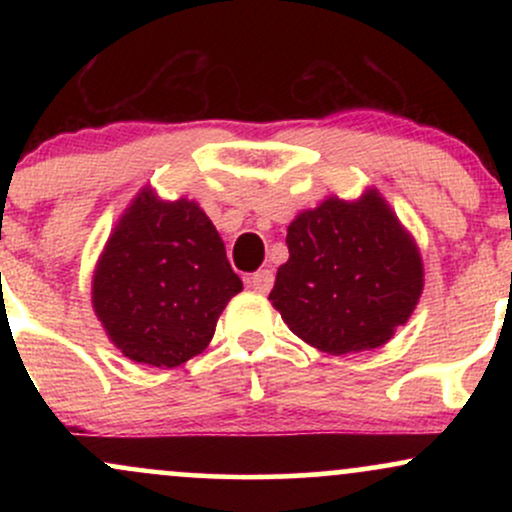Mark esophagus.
I'll use <instances>...</instances> for the list:
<instances>
[{
  "label": "esophagus",
  "instance_id": "esophagus-1",
  "mask_svg": "<svg viewBox=\"0 0 512 512\" xmlns=\"http://www.w3.org/2000/svg\"><path fill=\"white\" fill-rule=\"evenodd\" d=\"M245 284H248V289L255 293H269L274 284V274L269 272V269H260V272L250 274L248 279H245Z\"/></svg>",
  "mask_w": 512,
  "mask_h": 512
}]
</instances>
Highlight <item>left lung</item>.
Wrapping results in <instances>:
<instances>
[{
    "label": "left lung",
    "instance_id": "obj_1",
    "mask_svg": "<svg viewBox=\"0 0 512 512\" xmlns=\"http://www.w3.org/2000/svg\"><path fill=\"white\" fill-rule=\"evenodd\" d=\"M286 245L269 301L296 337L325 354L387 344L424 293L419 245L375 187L301 211Z\"/></svg>",
    "mask_w": 512,
    "mask_h": 512
}]
</instances>
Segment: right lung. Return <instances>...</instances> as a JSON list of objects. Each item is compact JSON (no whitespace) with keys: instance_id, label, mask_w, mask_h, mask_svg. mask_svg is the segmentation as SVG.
<instances>
[{"instance_id":"obj_1","label":"right lung","mask_w":512,"mask_h":512,"mask_svg":"<svg viewBox=\"0 0 512 512\" xmlns=\"http://www.w3.org/2000/svg\"><path fill=\"white\" fill-rule=\"evenodd\" d=\"M243 281L195 199H161L144 185L105 240L91 305L122 356L175 368L202 354Z\"/></svg>"}]
</instances>
